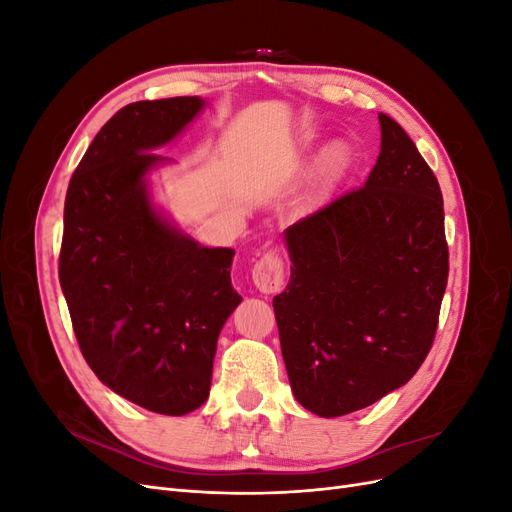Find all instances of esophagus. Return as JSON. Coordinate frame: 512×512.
I'll return each mask as SVG.
<instances>
[{
	"label": "esophagus",
	"instance_id": "obj_1",
	"mask_svg": "<svg viewBox=\"0 0 512 512\" xmlns=\"http://www.w3.org/2000/svg\"><path fill=\"white\" fill-rule=\"evenodd\" d=\"M252 282L260 292L265 294L280 292L284 288V262L280 254L273 250L262 254V258L252 269Z\"/></svg>",
	"mask_w": 512,
	"mask_h": 512
}]
</instances>
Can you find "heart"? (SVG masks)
<instances>
[{
	"label": "heart",
	"instance_id": "1",
	"mask_svg": "<svg viewBox=\"0 0 512 512\" xmlns=\"http://www.w3.org/2000/svg\"><path fill=\"white\" fill-rule=\"evenodd\" d=\"M346 160V145L344 143H331L322 156L324 170H335L339 164Z\"/></svg>",
	"mask_w": 512,
	"mask_h": 512
}]
</instances>
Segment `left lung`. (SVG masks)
I'll use <instances>...</instances> for the list:
<instances>
[{
    "instance_id": "8db88e82",
    "label": "left lung",
    "mask_w": 512,
    "mask_h": 512,
    "mask_svg": "<svg viewBox=\"0 0 512 512\" xmlns=\"http://www.w3.org/2000/svg\"><path fill=\"white\" fill-rule=\"evenodd\" d=\"M363 188L284 230L290 282L273 299L290 389L324 418L376 404L423 365L448 280L442 192L395 119Z\"/></svg>"
}]
</instances>
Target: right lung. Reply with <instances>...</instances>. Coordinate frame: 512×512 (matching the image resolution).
Returning <instances> with one entry per match:
<instances>
[{
	"label": "right lung",
	"mask_w": 512,
	"mask_h": 512,
	"mask_svg": "<svg viewBox=\"0 0 512 512\" xmlns=\"http://www.w3.org/2000/svg\"><path fill=\"white\" fill-rule=\"evenodd\" d=\"M198 96L123 106L68 185L59 284L87 365L145 410L183 416L209 397L215 348L241 303L235 250L200 245L153 203L156 153L205 108Z\"/></svg>",
	"instance_id": "right-lung-1"
}]
</instances>
